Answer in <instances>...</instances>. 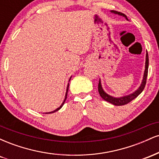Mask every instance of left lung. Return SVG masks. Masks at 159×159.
<instances>
[{
  "label": "left lung",
  "mask_w": 159,
  "mask_h": 159,
  "mask_svg": "<svg viewBox=\"0 0 159 159\" xmlns=\"http://www.w3.org/2000/svg\"><path fill=\"white\" fill-rule=\"evenodd\" d=\"M111 12H114V13L118 14V15L123 16L125 18V19H128L127 16H125V14L122 13V12H118V11H115V10H112ZM148 66H149V57H148V54H147V56H146L145 72H144L143 81H142L141 85H140V87L138 88V90H137L135 92L133 93L132 94H130L129 96H123V97H120V98L112 97V96L107 95L106 93H105V91L102 90V85H101V82L99 81V82H98V93H99L100 96H101V97L104 100H105V101L108 102L113 104V105H117V106L126 105V104L129 103L130 102H132L134 98L138 97V96L141 93L142 91L143 90L144 87H145L146 83H147V75H148Z\"/></svg>",
  "instance_id": "8db88e82"
}]
</instances>
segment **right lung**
<instances>
[{"label": "right lung", "instance_id": "1", "mask_svg": "<svg viewBox=\"0 0 159 159\" xmlns=\"http://www.w3.org/2000/svg\"><path fill=\"white\" fill-rule=\"evenodd\" d=\"M70 79H71V78H70ZM69 79V80H70ZM68 90H69V84H68V87H67V90H66V96H65V99H64V101H63V102L62 103V105H61V106H60L59 107H58V108H57L56 110H54V111H52V112H49V113H45V114H52V113H54V112H56V111H57L58 110H60V109L62 107V106H63V104H64V102H65V101H66V98H67V93H68Z\"/></svg>", "mask_w": 159, "mask_h": 159}]
</instances>
